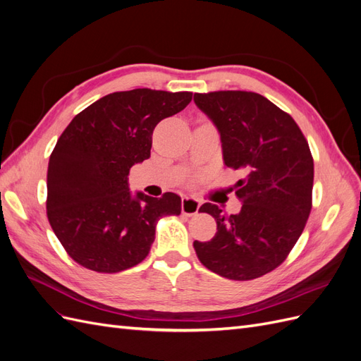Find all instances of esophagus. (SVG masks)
Wrapping results in <instances>:
<instances>
[{
    "mask_svg": "<svg viewBox=\"0 0 361 361\" xmlns=\"http://www.w3.org/2000/svg\"><path fill=\"white\" fill-rule=\"evenodd\" d=\"M200 200L191 197V195H183L182 197V212L185 215H195L200 209Z\"/></svg>",
    "mask_w": 361,
    "mask_h": 361,
    "instance_id": "34e87169",
    "label": "esophagus"
}]
</instances>
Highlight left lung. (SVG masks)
<instances>
[{
	"mask_svg": "<svg viewBox=\"0 0 361 361\" xmlns=\"http://www.w3.org/2000/svg\"><path fill=\"white\" fill-rule=\"evenodd\" d=\"M194 102L216 128L227 167L243 170V207L226 215L212 203L200 211L216 221L207 243L194 241L202 264L232 280L277 268L301 236L312 209L313 158L295 120L253 92L195 93Z\"/></svg>",
	"mask_w": 361,
	"mask_h": 361,
	"instance_id": "left-lung-1",
	"label": "left lung"
}]
</instances>
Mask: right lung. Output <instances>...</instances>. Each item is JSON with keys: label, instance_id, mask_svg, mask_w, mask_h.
Wrapping results in <instances>:
<instances>
[{"label": "right lung", "instance_id": "obj_1", "mask_svg": "<svg viewBox=\"0 0 361 361\" xmlns=\"http://www.w3.org/2000/svg\"><path fill=\"white\" fill-rule=\"evenodd\" d=\"M191 99V92H116L64 129L49 157L47 211L54 233L80 265L97 272L135 267L149 255L159 218L180 214L178 194L133 192L128 176L150 157L155 126Z\"/></svg>", "mask_w": 361, "mask_h": 361}]
</instances>
